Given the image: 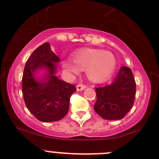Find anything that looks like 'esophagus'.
Listing matches in <instances>:
<instances>
[{
	"label": "esophagus",
	"instance_id": "obj_1",
	"mask_svg": "<svg viewBox=\"0 0 159 159\" xmlns=\"http://www.w3.org/2000/svg\"><path fill=\"white\" fill-rule=\"evenodd\" d=\"M76 89H77V91H83V90L86 89V86L84 85V84H78V85H77Z\"/></svg>",
	"mask_w": 159,
	"mask_h": 159
}]
</instances>
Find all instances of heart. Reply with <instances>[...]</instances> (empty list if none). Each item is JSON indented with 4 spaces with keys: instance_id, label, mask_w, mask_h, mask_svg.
Here are the masks:
<instances>
[{
    "instance_id": "heart-1",
    "label": "heart",
    "mask_w": 159,
    "mask_h": 159,
    "mask_svg": "<svg viewBox=\"0 0 159 159\" xmlns=\"http://www.w3.org/2000/svg\"><path fill=\"white\" fill-rule=\"evenodd\" d=\"M72 61L65 59L62 67L69 76L85 70L86 76L92 82L100 83L109 79L115 72L117 62L110 51L96 48H81L71 54Z\"/></svg>"
}]
</instances>
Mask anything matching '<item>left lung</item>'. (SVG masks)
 <instances>
[{"label": "left lung", "instance_id": "1", "mask_svg": "<svg viewBox=\"0 0 159 159\" xmlns=\"http://www.w3.org/2000/svg\"><path fill=\"white\" fill-rule=\"evenodd\" d=\"M135 92L136 84L132 72L128 67H121L111 84L96 88L94 111L104 119H122L132 108Z\"/></svg>", "mask_w": 159, "mask_h": 159}]
</instances>
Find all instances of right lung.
<instances>
[{"mask_svg":"<svg viewBox=\"0 0 159 159\" xmlns=\"http://www.w3.org/2000/svg\"><path fill=\"white\" fill-rule=\"evenodd\" d=\"M60 58L48 42L39 46L28 57L22 77V93L28 109L43 122L57 121L69 109L70 98L76 88L56 75ZM44 73L39 75V71Z\"/></svg>","mask_w":159,"mask_h":159,"instance_id":"obj_1","label":"right lung"}]
</instances>
